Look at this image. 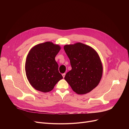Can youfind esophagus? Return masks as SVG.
Wrapping results in <instances>:
<instances>
[{
  "label": "esophagus",
  "mask_w": 129,
  "mask_h": 129,
  "mask_svg": "<svg viewBox=\"0 0 129 129\" xmlns=\"http://www.w3.org/2000/svg\"><path fill=\"white\" fill-rule=\"evenodd\" d=\"M65 73H63V74H62V76H63V78H64L65 77Z\"/></svg>",
  "instance_id": "34e87169"
}]
</instances>
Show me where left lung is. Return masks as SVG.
I'll return each mask as SVG.
<instances>
[{
	"instance_id": "1",
	"label": "left lung",
	"mask_w": 129,
	"mask_h": 129,
	"mask_svg": "<svg viewBox=\"0 0 129 129\" xmlns=\"http://www.w3.org/2000/svg\"><path fill=\"white\" fill-rule=\"evenodd\" d=\"M64 49L72 66L65 79L77 94L89 92L97 86L103 75V65L98 54L82 43L66 45Z\"/></svg>"
}]
</instances>
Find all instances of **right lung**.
<instances>
[{"label":"right lung","mask_w":129,"mask_h":129,"mask_svg":"<svg viewBox=\"0 0 129 129\" xmlns=\"http://www.w3.org/2000/svg\"><path fill=\"white\" fill-rule=\"evenodd\" d=\"M60 50L58 45L46 42L34 46L29 52L25 62V73L29 83L36 90L49 92L63 78L55 59Z\"/></svg>","instance_id":"right-lung-1"}]
</instances>
